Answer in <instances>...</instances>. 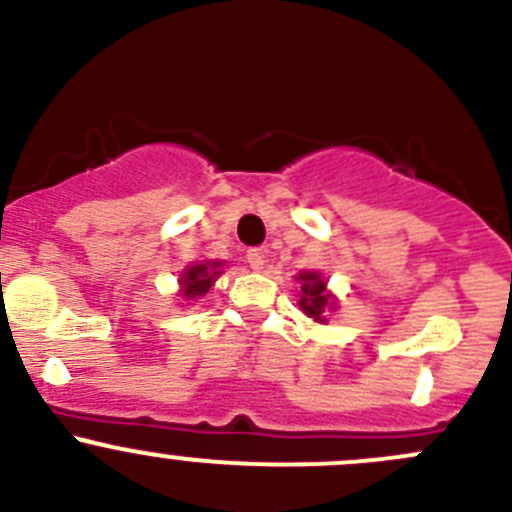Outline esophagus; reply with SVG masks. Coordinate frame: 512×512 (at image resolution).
<instances>
[{
  "label": "esophagus",
  "instance_id": "1",
  "mask_svg": "<svg viewBox=\"0 0 512 512\" xmlns=\"http://www.w3.org/2000/svg\"><path fill=\"white\" fill-rule=\"evenodd\" d=\"M245 260L252 270H262V265H265V252H262L260 247H250L245 255Z\"/></svg>",
  "mask_w": 512,
  "mask_h": 512
}]
</instances>
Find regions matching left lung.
I'll return each instance as SVG.
<instances>
[{"label":"left lung","mask_w":512,"mask_h":512,"mask_svg":"<svg viewBox=\"0 0 512 512\" xmlns=\"http://www.w3.org/2000/svg\"><path fill=\"white\" fill-rule=\"evenodd\" d=\"M299 280H302V299H299V304H302L304 314L317 319V322H324V307H332V297L327 294V285H324V280H319L317 272H302Z\"/></svg>","instance_id":"left-lung-1"}]
</instances>
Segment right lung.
Instances as JSON below:
<instances>
[{"mask_svg": "<svg viewBox=\"0 0 512 512\" xmlns=\"http://www.w3.org/2000/svg\"><path fill=\"white\" fill-rule=\"evenodd\" d=\"M218 267H220V262H213V267H208V265L188 267V270L183 272V277H180V282H183V297L193 299V297H200V294L208 292L210 285L215 282V277L220 275Z\"/></svg>", "mask_w": 512, "mask_h": 512, "instance_id": "obj_1", "label": "right lung"}]
</instances>
